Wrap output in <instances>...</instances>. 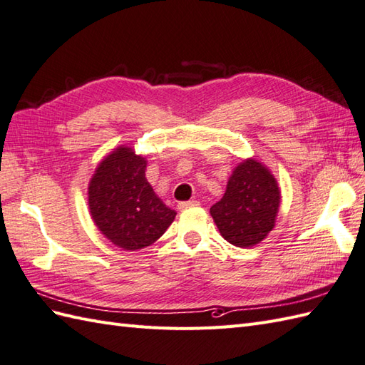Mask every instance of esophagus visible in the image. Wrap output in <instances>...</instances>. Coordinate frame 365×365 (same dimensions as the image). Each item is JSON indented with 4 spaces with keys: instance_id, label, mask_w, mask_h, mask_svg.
Segmentation results:
<instances>
[{
    "instance_id": "1",
    "label": "esophagus",
    "mask_w": 365,
    "mask_h": 365,
    "mask_svg": "<svg viewBox=\"0 0 365 365\" xmlns=\"http://www.w3.org/2000/svg\"><path fill=\"white\" fill-rule=\"evenodd\" d=\"M199 202L197 200H188V202H180L177 207H179V210H186V208H191V207H197Z\"/></svg>"
}]
</instances>
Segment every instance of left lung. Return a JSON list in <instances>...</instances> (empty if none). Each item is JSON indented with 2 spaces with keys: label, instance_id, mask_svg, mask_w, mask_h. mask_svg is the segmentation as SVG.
I'll use <instances>...</instances> for the list:
<instances>
[{
  "label": "left lung",
  "instance_id": "1",
  "mask_svg": "<svg viewBox=\"0 0 365 365\" xmlns=\"http://www.w3.org/2000/svg\"><path fill=\"white\" fill-rule=\"evenodd\" d=\"M280 188L268 166L250 157L232 170L223 197L210 212L222 237L248 248L260 244L276 225Z\"/></svg>",
  "mask_w": 365,
  "mask_h": 365
}]
</instances>
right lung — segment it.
<instances>
[{"label":"right lung","instance_id":"right-lung-1","mask_svg":"<svg viewBox=\"0 0 365 365\" xmlns=\"http://www.w3.org/2000/svg\"><path fill=\"white\" fill-rule=\"evenodd\" d=\"M146 157L120 145L103 158L88 186L91 217L110 244L137 251L153 245L171 225L175 211L166 207L145 177Z\"/></svg>","mask_w":365,"mask_h":365}]
</instances>
